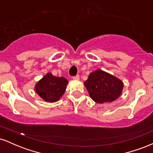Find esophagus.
<instances>
[{
    "instance_id": "34e87169",
    "label": "esophagus",
    "mask_w": 153,
    "mask_h": 153,
    "mask_svg": "<svg viewBox=\"0 0 153 153\" xmlns=\"http://www.w3.org/2000/svg\"><path fill=\"white\" fill-rule=\"evenodd\" d=\"M73 80H78L79 79H80V77H79V75H75V76H74L73 77Z\"/></svg>"
}]
</instances>
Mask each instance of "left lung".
<instances>
[{
    "mask_svg": "<svg viewBox=\"0 0 153 153\" xmlns=\"http://www.w3.org/2000/svg\"><path fill=\"white\" fill-rule=\"evenodd\" d=\"M84 85L93 101L103 103L118 99L122 93L124 82L114 75L97 69L90 73Z\"/></svg>",
    "mask_w": 153,
    "mask_h": 153,
    "instance_id": "left-lung-1",
    "label": "left lung"
}]
</instances>
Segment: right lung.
<instances>
[{
  "mask_svg": "<svg viewBox=\"0 0 153 153\" xmlns=\"http://www.w3.org/2000/svg\"><path fill=\"white\" fill-rule=\"evenodd\" d=\"M68 84V80L64 77H55L51 73H47L36 82L34 90L45 101L54 103L65 94Z\"/></svg>",
  "mask_w": 153,
  "mask_h": 153,
  "instance_id": "1",
  "label": "right lung"
}]
</instances>
